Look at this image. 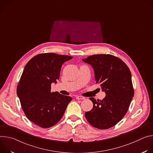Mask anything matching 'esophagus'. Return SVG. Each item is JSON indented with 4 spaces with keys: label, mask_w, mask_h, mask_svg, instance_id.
<instances>
[{
    "label": "esophagus",
    "mask_w": 153,
    "mask_h": 153,
    "mask_svg": "<svg viewBox=\"0 0 153 153\" xmlns=\"http://www.w3.org/2000/svg\"><path fill=\"white\" fill-rule=\"evenodd\" d=\"M76 98L77 100H84L85 99V98H84V97H82V96H76Z\"/></svg>",
    "instance_id": "esophagus-1"
}]
</instances>
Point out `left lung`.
<instances>
[{
	"instance_id": "obj_1",
	"label": "left lung",
	"mask_w": 153,
	"mask_h": 153,
	"mask_svg": "<svg viewBox=\"0 0 153 153\" xmlns=\"http://www.w3.org/2000/svg\"><path fill=\"white\" fill-rule=\"evenodd\" d=\"M82 60L93 67L96 83L106 95L102 100L90 98L93 108L85 117L96 128H110L125 115L134 97L129 69L122 59L109 54L94 55Z\"/></svg>"
}]
</instances>
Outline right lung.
Returning a JSON list of instances; mask_svg holds the SVG:
<instances>
[{
    "label": "right lung",
    "instance_id": "1",
    "mask_svg": "<svg viewBox=\"0 0 153 153\" xmlns=\"http://www.w3.org/2000/svg\"><path fill=\"white\" fill-rule=\"evenodd\" d=\"M73 57L53 53L39 54L25 65L17 87L22 108L31 122L43 128L56 125L72 98L51 92V84L59 79L61 66Z\"/></svg>",
    "mask_w": 153,
    "mask_h": 153
}]
</instances>
